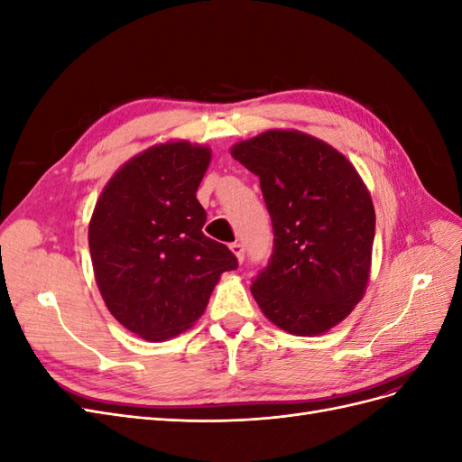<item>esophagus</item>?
<instances>
[{"mask_svg": "<svg viewBox=\"0 0 462 462\" xmlns=\"http://www.w3.org/2000/svg\"><path fill=\"white\" fill-rule=\"evenodd\" d=\"M229 250L231 253L236 256V260L239 262H243L245 260V246L241 245V243H233V245H229Z\"/></svg>", "mask_w": 462, "mask_h": 462, "instance_id": "obj_1", "label": "esophagus"}]
</instances>
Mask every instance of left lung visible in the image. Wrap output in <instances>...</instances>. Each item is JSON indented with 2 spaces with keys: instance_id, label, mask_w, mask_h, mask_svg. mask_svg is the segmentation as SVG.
I'll use <instances>...</instances> for the list:
<instances>
[{
  "instance_id": "8db88e82",
  "label": "left lung",
  "mask_w": 462,
  "mask_h": 462,
  "mask_svg": "<svg viewBox=\"0 0 462 462\" xmlns=\"http://www.w3.org/2000/svg\"><path fill=\"white\" fill-rule=\"evenodd\" d=\"M231 156L260 179L273 226V254L253 297L272 324L321 335L366 292L375 212L355 165L339 150L295 129L236 143Z\"/></svg>"
}]
</instances>
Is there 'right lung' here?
<instances>
[{"label":"right lung","mask_w":462,"mask_h":462,"mask_svg":"<svg viewBox=\"0 0 462 462\" xmlns=\"http://www.w3.org/2000/svg\"><path fill=\"white\" fill-rule=\"evenodd\" d=\"M212 150L187 141L153 144L107 180L88 226L97 289L121 326L146 341L189 329L208 306L231 250L202 233L197 200Z\"/></svg>","instance_id":"add662e5"}]
</instances>
